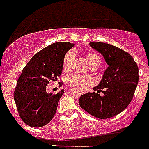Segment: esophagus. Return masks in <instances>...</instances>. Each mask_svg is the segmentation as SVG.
<instances>
[{"label": "esophagus", "instance_id": "esophagus-1", "mask_svg": "<svg viewBox=\"0 0 149 149\" xmlns=\"http://www.w3.org/2000/svg\"><path fill=\"white\" fill-rule=\"evenodd\" d=\"M81 94H84V93H85V91H81Z\"/></svg>", "mask_w": 149, "mask_h": 149}]
</instances>
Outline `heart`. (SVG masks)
<instances>
[{
    "label": "heart",
    "instance_id": "obj_1",
    "mask_svg": "<svg viewBox=\"0 0 149 149\" xmlns=\"http://www.w3.org/2000/svg\"><path fill=\"white\" fill-rule=\"evenodd\" d=\"M75 54L73 51L70 50L65 54L63 59L62 68L64 72H67L71 68L72 63L74 60ZM86 59L88 63L91 68H97L101 64V58L96 52H89L86 54ZM65 85L69 87H73L77 90L83 91L86 85L91 83V80L88 77L80 76L77 73H70L65 78Z\"/></svg>",
    "mask_w": 149,
    "mask_h": 149
}]
</instances>
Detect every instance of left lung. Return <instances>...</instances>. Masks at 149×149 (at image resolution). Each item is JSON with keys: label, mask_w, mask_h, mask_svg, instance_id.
<instances>
[{"label": "left lung", "mask_w": 149, "mask_h": 149, "mask_svg": "<svg viewBox=\"0 0 149 149\" xmlns=\"http://www.w3.org/2000/svg\"><path fill=\"white\" fill-rule=\"evenodd\" d=\"M89 45L103 55L108 68L99 85L93 88L97 93L81 95L79 104L92 116L107 119L120 113L132 101L139 83V67L128 52L118 47L99 42Z\"/></svg>", "instance_id": "8db88e82"}]
</instances>
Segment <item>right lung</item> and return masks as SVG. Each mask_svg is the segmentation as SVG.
I'll list each match as a JSON object with an SVG mask.
<instances>
[{
  "label": "right lung",
  "mask_w": 149,
  "mask_h": 149,
  "mask_svg": "<svg viewBox=\"0 0 149 149\" xmlns=\"http://www.w3.org/2000/svg\"><path fill=\"white\" fill-rule=\"evenodd\" d=\"M73 45L60 42L43 48L31 58L19 76L13 97L21 119L30 127H42L55 116L64 90L48 94L46 86L61 76L64 55Z\"/></svg>",
  "instance_id": "add662e5"
}]
</instances>
